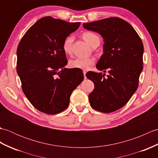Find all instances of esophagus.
I'll return each mask as SVG.
<instances>
[{"label": "esophagus", "mask_w": 158, "mask_h": 158, "mask_svg": "<svg viewBox=\"0 0 158 158\" xmlns=\"http://www.w3.org/2000/svg\"><path fill=\"white\" fill-rule=\"evenodd\" d=\"M85 75H86V72H85V71H83V75H84V78H85V79L86 78Z\"/></svg>", "instance_id": "1"}]
</instances>
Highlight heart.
Returning a JSON list of instances; mask_svg holds the SVG:
<instances>
[{"label": "heart", "mask_w": 158, "mask_h": 158, "mask_svg": "<svg viewBox=\"0 0 158 158\" xmlns=\"http://www.w3.org/2000/svg\"><path fill=\"white\" fill-rule=\"evenodd\" d=\"M82 37L90 46H92V48L98 47L100 44V37L96 34L92 32H85L84 33H83ZM73 39H74L72 36H69L65 39L63 43V51L66 54H70V53H72V43L73 41ZM94 63V58H77L70 60L69 66L73 69L87 70L88 69L89 67L90 66H92Z\"/></svg>", "instance_id": "obj_1"}]
</instances>
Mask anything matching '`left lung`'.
<instances>
[{
    "label": "left lung",
    "mask_w": 158,
    "mask_h": 158,
    "mask_svg": "<svg viewBox=\"0 0 158 158\" xmlns=\"http://www.w3.org/2000/svg\"><path fill=\"white\" fill-rule=\"evenodd\" d=\"M83 28L96 32L104 40L103 54L96 68L105 74L89 71L87 78L94 83L89 94L90 105L102 113L119 109L129 101L138 88L143 70V44L129 23L119 18H109L85 23Z\"/></svg>",
    "instance_id": "obj_1"
}]
</instances>
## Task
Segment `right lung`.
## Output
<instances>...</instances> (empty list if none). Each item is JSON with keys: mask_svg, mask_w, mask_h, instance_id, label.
Listing matches in <instances>:
<instances>
[{"mask_svg": "<svg viewBox=\"0 0 158 158\" xmlns=\"http://www.w3.org/2000/svg\"><path fill=\"white\" fill-rule=\"evenodd\" d=\"M80 23L44 17L28 30L19 43L17 73L22 90L43 113L54 115L64 110L73 91L84 79L81 69L65 68L68 60L62 48L65 39Z\"/></svg>", "mask_w": 158, "mask_h": 158, "instance_id": "obj_1", "label": "right lung"}]
</instances>
